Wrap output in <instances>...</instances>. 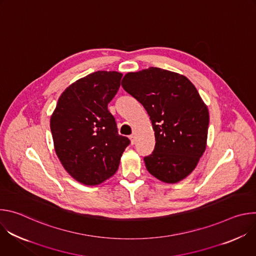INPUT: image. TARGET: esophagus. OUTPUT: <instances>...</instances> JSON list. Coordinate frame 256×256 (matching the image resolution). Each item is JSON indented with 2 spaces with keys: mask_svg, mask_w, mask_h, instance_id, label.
<instances>
[{
  "mask_svg": "<svg viewBox=\"0 0 256 256\" xmlns=\"http://www.w3.org/2000/svg\"><path fill=\"white\" fill-rule=\"evenodd\" d=\"M130 144H134V142H136V136H134V134H130Z\"/></svg>",
  "mask_w": 256,
  "mask_h": 256,
  "instance_id": "34e87169",
  "label": "esophagus"
}]
</instances>
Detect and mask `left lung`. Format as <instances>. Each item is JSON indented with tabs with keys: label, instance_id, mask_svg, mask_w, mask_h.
<instances>
[{
	"label": "left lung",
	"instance_id": "obj_1",
	"mask_svg": "<svg viewBox=\"0 0 256 256\" xmlns=\"http://www.w3.org/2000/svg\"><path fill=\"white\" fill-rule=\"evenodd\" d=\"M122 88L147 110L155 132L154 152L146 168L166 184L184 179L206 147L208 110L194 85L184 75L151 66L128 72Z\"/></svg>",
	"mask_w": 256,
	"mask_h": 256
}]
</instances>
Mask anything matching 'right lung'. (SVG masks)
<instances>
[{"label": "right lung", "instance_id": "right-lung-1", "mask_svg": "<svg viewBox=\"0 0 256 256\" xmlns=\"http://www.w3.org/2000/svg\"><path fill=\"white\" fill-rule=\"evenodd\" d=\"M122 74L98 70L70 85L50 118L56 153L66 172L86 186L110 178L130 140L118 132L108 110Z\"/></svg>", "mask_w": 256, "mask_h": 256}]
</instances>
